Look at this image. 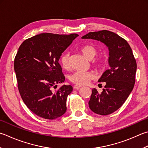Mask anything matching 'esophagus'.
Wrapping results in <instances>:
<instances>
[{
    "instance_id": "34e87169",
    "label": "esophagus",
    "mask_w": 148,
    "mask_h": 148,
    "mask_svg": "<svg viewBox=\"0 0 148 148\" xmlns=\"http://www.w3.org/2000/svg\"><path fill=\"white\" fill-rule=\"evenodd\" d=\"M81 87H82V86H80V85H76L74 86V89H79V88H81Z\"/></svg>"
}]
</instances>
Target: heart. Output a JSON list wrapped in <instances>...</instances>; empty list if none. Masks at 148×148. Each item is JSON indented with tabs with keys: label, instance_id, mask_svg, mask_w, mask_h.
I'll return each instance as SVG.
<instances>
[{
	"label": "heart",
	"instance_id": "heart-1",
	"mask_svg": "<svg viewBox=\"0 0 148 148\" xmlns=\"http://www.w3.org/2000/svg\"><path fill=\"white\" fill-rule=\"evenodd\" d=\"M82 54L86 58L92 60V65L99 70H103L106 66V60L103 57L97 56L94 59L97 53V49L91 45H84L80 49ZM70 55L69 53H64L60 58V63L62 67L65 70H69L71 68ZM95 78L94 74L91 72H83L77 71L72 74L69 79L72 83L77 85H87L91 80Z\"/></svg>",
	"mask_w": 148,
	"mask_h": 148
}]
</instances>
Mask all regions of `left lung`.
<instances>
[{
  "instance_id": "obj_1",
  "label": "left lung",
  "mask_w": 148,
  "mask_h": 148,
  "mask_svg": "<svg viewBox=\"0 0 148 148\" xmlns=\"http://www.w3.org/2000/svg\"><path fill=\"white\" fill-rule=\"evenodd\" d=\"M82 38L98 40L108 47L110 68L98 81L105 82V88L101 94L92 89L88 105L97 114H112L123 105L134 87L137 63L132 48L126 40L107 30L90 32Z\"/></svg>"
}]
</instances>
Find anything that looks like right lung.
<instances>
[{
	"label": "right lung",
	"mask_w": 148,
	"mask_h": 148,
	"mask_svg": "<svg viewBox=\"0 0 148 148\" xmlns=\"http://www.w3.org/2000/svg\"><path fill=\"white\" fill-rule=\"evenodd\" d=\"M78 36L41 33L19 47L14 60L18 91L25 105L38 116L52 120L66 112V97L73 88L63 85L56 90L65 79L58 61Z\"/></svg>",
	"instance_id": "obj_1"
}]
</instances>
